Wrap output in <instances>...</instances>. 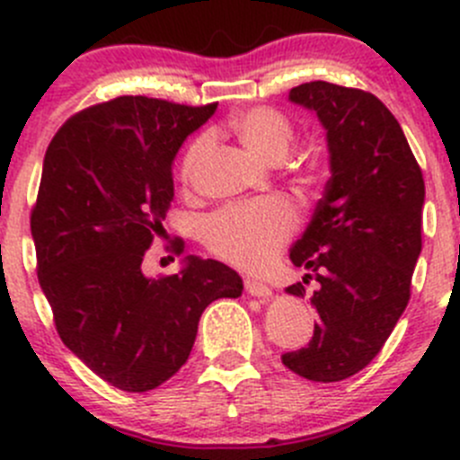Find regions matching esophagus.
Returning <instances> with one entry per match:
<instances>
[{"label":"esophagus","mask_w":460,"mask_h":460,"mask_svg":"<svg viewBox=\"0 0 460 460\" xmlns=\"http://www.w3.org/2000/svg\"><path fill=\"white\" fill-rule=\"evenodd\" d=\"M244 289H247V294L258 296V298H269V296H271L269 285H264L258 278H244Z\"/></svg>","instance_id":"obj_1"}]
</instances>
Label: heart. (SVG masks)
<instances>
[{"instance_id": "b5f03b06", "label": "heart", "mask_w": 460, "mask_h": 460, "mask_svg": "<svg viewBox=\"0 0 460 460\" xmlns=\"http://www.w3.org/2000/svg\"><path fill=\"white\" fill-rule=\"evenodd\" d=\"M243 146L264 162H282L296 142V128L282 111L273 106H253L234 115L229 122ZM208 148V136L193 137L180 160L184 184L196 180ZM296 211L280 198L231 204L211 213L202 222V243L213 256L244 269L262 267L278 253L296 229Z\"/></svg>"}]
</instances>
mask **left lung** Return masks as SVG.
Returning <instances> with one entry per match:
<instances>
[{
	"label": "left lung",
	"mask_w": 460,
	"mask_h": 460,
	"mask_svg": "<svg viewBox=\"0 0 460 460\" xmlns=\"http://www.w3.org/2000/svg\"><path fill=\"white\" fill-rule=\"evenodd\" d=\"M289 97L327 128L332 178L291 249V262L309 273L287 287L305 296V285L318 282V323L307 347L282 354V365L314 383H338L372 363L410 303L423 247V171L372 93L318 80Z\"/></svg>",
	"instance_id": "left-lung-1"
}]
</instances>
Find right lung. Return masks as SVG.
Masks as SVG:
<instances>
[{
  "label": "right lung",
  "instance_id": "obj_1",
  "mask_svg": "<svg viewBox=\"0 0 460 460\" xmlns=\"http://www.w3.org/2000/svg\"><path fill=\"white\" fill-rule=\"evenodd\" d=\"M216 106L119 95L71 115L46 148L31 208L40 287L64 345L122 392L166 383L187 363L204 309L243 294L217 260L142 273L173 202L175 153Z\"/></svg>",
  "mask_w": 460,
  "mask_h": 460
}]
</instances>
